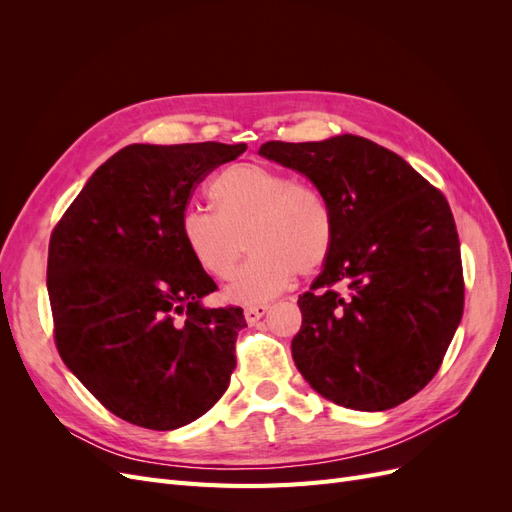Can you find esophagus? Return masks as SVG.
I'll return each instance as SVG.
<instances>
[{"label":"esophagus","mask_w":512,"mask_h":512,"mask_svg":"<svg viewBox=\"0 0 512 512\" xmlns=\"http://www.w3.org/2000/svg\"><path fill=\"white\" fill-rule=\"evenodd\" d=\"M267 312H269V305H265V303L247 305V307H245V320L250 322V324H254V322H258L262 316H265Z\"/></svg>","instance_id":"obj_1"}]
</instances>
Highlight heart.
I'll return each mask as SVG.
<instances>
[{
  "mask_svg": "<svg viewBox=\"0 0 512 512\" xmlns=\"http://www.w3.org/2000/svg\"><path fill=\"white\" fill-rule=\"evenodd\" d=\"M213 213L188 209L179 235L200 271L228 280L247 250L252 258L226 288L232 301L262 303L280 294L292 275H312L329 258L333 209L320 190L284 170L245 162L209 185Z\"/></svg>",
  "mask_w": 512,
  "mask_h": 512,
  "instance_id": "obj_1",
  "label": "heart"
}]
</instances>
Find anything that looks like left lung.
<instances>
[{
    "label": "left lung",
    "mask_w": 512,
    "mask_h": 512,
    "mask_svg": "<svg viewBox=\"0 0 512 512\" xmlns=\"http://www.w3.org/2000/svg\"><path fill=\"white\" fill-rule=\"evenodd\" d=\"M258 153L305 175L333 209L329 258L297 301L294 365L337 406L404 404L438 374L463 314L459 237L444 194L397 153L354 134L269 141Z\"/></svg>",
    "instance_id": "left-lung-1"
}]
</instances>
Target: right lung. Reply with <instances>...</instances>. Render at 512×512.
<instances>
[{
    "instance_id": "obj_1",
    "label": "right lung",
    "mask_w": 512,
    "mask_h": 512,
    "mask_svg": "<svg viewBox=\"0 0 512 512\" xmlns=\"http://www.w3.org/2000/svg\"><path fill=\"white\" fill-rule=\"evenodd\" d=\"M245 149L123 147L53 230L46 288L61 361L132 425L183 427L228 389L243 309L200 303L218 286L185 250L179 222L196 185Z\"/></svg>"
}]
</instances>
